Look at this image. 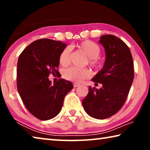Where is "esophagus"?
<instances>
[{"mask_svg":"<svg viewBox=\"0 0 150 150\" xmlns=\"http://www.w3.org/2000/svg\"><path fill=\"white\" fill-rule=\"evenodd\" d=\"M73 86H74V87H79V86H80V85L77 84V83H74V84H73Z\"/></svg>","mask_w":150,"mask_h":150,"instance_id":"1","label":"esophagus"}]
</instances>
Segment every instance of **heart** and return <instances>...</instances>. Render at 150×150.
<instances>
[{
  "mask_svg": "<svg viewBox=\"0 0 150 150\" xmlns=\"http://www.w3.org/2000/svg\"><path fill=\"white\" fill-rule=\"evenodd\" d=\"M77 47L84 53L88 58V63L95 68H100L102 66V61L98 56L100 54V48L96 43L89 40H85L77 45ZM70 49L65 47L59 55V62L61 65L66 67L69 64ZM65 79L74 83H81L91 76V72L88 69H79L71 67L65 69L63 73Z\"/></svg>",
  "mask_w": 150,
  "mask_h": 150,
  "instance_id": "b5f03b06",
  "label": "heart"
}]
</instances>
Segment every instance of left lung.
<instances>
[{"label": "left lung", "mask_w": 150, "mask_h": 150, "mask_svg": "<svg viewBox=\"0 0 150 150\" xmlns=\"http://www.w3.org/2000/svg\"><path fill=\"white\" fill-rule=\"evenodd\" d=\"M98 42L104 47L106 59L91 80L103 87L98 89L89 86L82 103L88 115L103 120L116 114L125 103L134 80V63L128 45L118 38L101 35Z\"/></svg>", "instance_id": "obj_1"}]
</instances>
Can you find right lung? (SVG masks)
I'll return each instance as SVG.
<instances>
[{
  "instance_id": "add662e5",
  "label": "right lung",
  "mask_w": 150,
  "mask_h": 150,
  "mask_svg": "<svg viewBox=\"0 0 150 150\" xmlns=\"http://www.w3.org/2000/svg\"><path fill=\"white\" fill-rule=\"evenodd\" d=\"M65 42L50 39L33 42L20 55L17 88L25 106L42 120H50L62 110L65 95L73 89L71 82L59 79L52 85L50 74L59 73V55Z\"/></svg>"
}]
</instances>
